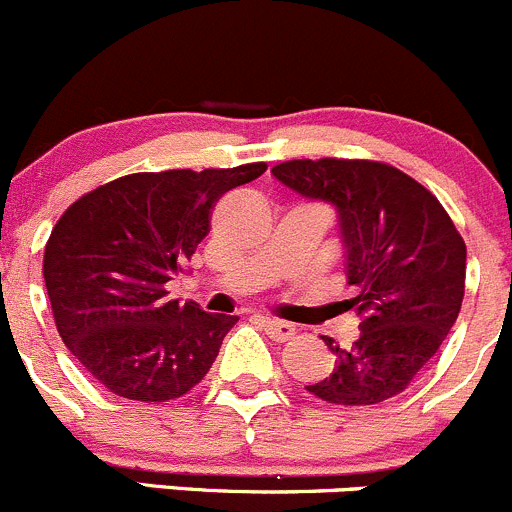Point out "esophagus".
<instances>
[{"mask_svg":"<svg viewBox=\"0 0 512 512\" xmlns=\"http://www.w3.org/2000/svg\"><path fill=\"white\" fill-rule=\"evenodd\" d=\"M261 323L273 341H291V338L296 336V328L286 321H276V318H261Z\"/></svg>","mask_w":512,"mask_h":512,"instance_id":"esophagus-1","label":"esophagus"}]
</instances>
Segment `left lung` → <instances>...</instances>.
I'll return each mask as SVG.
<instances>
[{"mask_svg": "<svg viewBox=\"0 0 512 512\" xmlns=\"http://www.w3.org/2000/svg\"><path fill=\"white\" fill-rule=\"evenodd\" d=\"M271 174L336 209L346 276L358 296L341 311L361 336L341 348L323 336L333 371L306 386L336 406H373L408 388L438 353L465 293V244L440 201L396 166L366 159H296Z\"/></svg>", "mask_w": 512, "mask_h": 512, "instance_id": "1", "label": "left lung"}]
</instances>
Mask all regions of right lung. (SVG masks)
I'll list each match as a JSON object with an SVG mask.
<instances>
[{
	"mask_svg": "<svg viewBox=\"0 0 512 512\" xmlns=\"http://www.w3.org/2000/svg\"><path fill=\"white\" fill-rule=\"evenodd\" d=\"M266 164L129 174L74 201L44 249L54 323L72 356L111 393L164 403L209 373L239 316L166 298V283L209 234L226 191Z\"/></svg>",
	"mask_w": 512,
	"mask_h": 512,
	"instance_id": "1",
	"label": "right lung"
}]
</instances>
